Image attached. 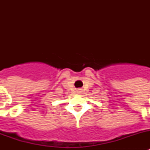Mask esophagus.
<instances>
[{
	"instance_id": "34e87169",
	"label": "esophagus",
	"mask_w": 150,
	"mask_h": 150,
	"mask_svg": "<svg viewBox=\"0 0 150 150\" xmlns=\"http://www.w3.org/2000/svg\"><path fill=\"white\" fill-rule=\"evenodd\" d=\"M81 89H79V90H78V93H81Z\"/></svg>"
}]
</instances>
